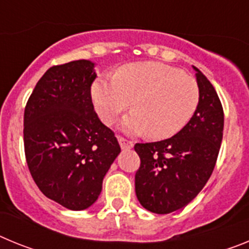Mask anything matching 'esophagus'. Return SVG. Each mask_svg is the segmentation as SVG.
Returning <instances> with one entry per match:
<instances>
[{
	"label": "esophagus",
	"mask_w": 249,
	"mask_h": 249,
	"mask_svg": "<svg viewBox=\"0 0 249 249\" xmlns=\"http://www.w3.org/2000/svg\"><path fill=\"white\" fill-rule=\"evenodd\" d=\"M118 142H120V146L122 149H131L133 147V142L128 140H124L123 137H118Z\"/></svg>",
	"instance_id": "esophagus-1"
}]
</instances>
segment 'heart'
Returning a JSON list of instances; mask_svg holds the SVG:
<instances>
[{
  "label": "heart",
  "instance_id": "1",
  "mask_svg": "<svg viewBox=\"0 0 249 249\" xmlns=\"http://www.w3.org/2000/svg\"><path fill=\"white\" fill-rule=\"evenodd\" d=\"M91 94L103 123H113L132 102L135 111L122 120V131L148 133L158 140L181 131L199 102V87L193 77L153 61L122 66L114 77L100 76Z\"/></svg>",
  "mask_w": 249,
  "mask_h": 249
}]
</instances>
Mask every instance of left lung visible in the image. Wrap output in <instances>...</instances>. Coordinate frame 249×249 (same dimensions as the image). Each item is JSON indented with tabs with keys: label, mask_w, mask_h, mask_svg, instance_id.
I'll use <instances>...</instances> for the list:
<instances>
[{
	"label": "left lung",
	"mask_w": 249,
	"mask_h": 249,
	"mask_svg": "<svg viewBox=\"0 0 249 249\" xmlns=\"http://www.w3.org/2000/svg\"><path fill=\"white\" fill-rule=\"evenodd\" d=\"M199 102L190 122L168 140L136 143L141 158L136 195L143 208L157 214L181 210L196 198L215 166L223 137L224 116L212 83L193 66Z\"/></svg>",
	"instance_id": "obj_1"
}]
</instances>
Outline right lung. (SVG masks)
Returning <instances> with one entry per match:
<instances>
[{"instance_id": "1", "label": "right lung", "mask_w": 249, "mask_h": 249, "mask_svg": "<svg viewBox=\"0 0 249 249\" xmlns=\"http://www.w3.org/2000/svg\"><path fill=\"white\" fill-rule=\"evenodd\" d=\"M94 62L78 59L48 68L23 117L25 155L39 191L71 211L97 201L106 173L121 152L114 133L94 112Z\"/></svg>"}]
</instances>
